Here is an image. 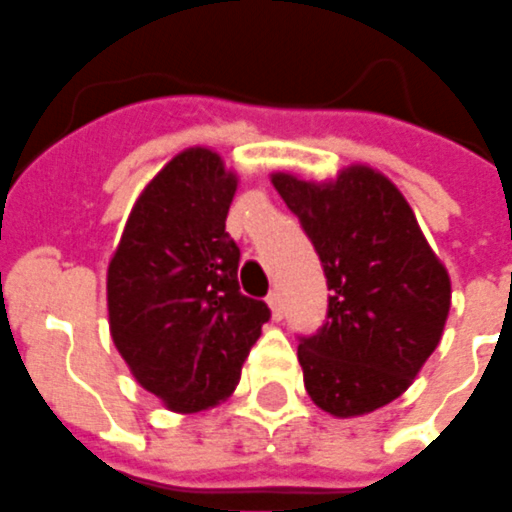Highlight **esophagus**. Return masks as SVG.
<instances>
[{"mask_svg":"<svg viewBox=\"0 0 512 512\" xmlns=\"http://www.w3.org/2000/svg\"><path fill=\"white\" fill-rule=\"evenodd\" d=\"M267 301H269V306H272V317H275V320H282V317H285V304H282L280 290H272Z\"/></svg>","mask_w":512,"mask_h":512,"instance_id":"34e87169","label":"esophagus"}]
</instances>
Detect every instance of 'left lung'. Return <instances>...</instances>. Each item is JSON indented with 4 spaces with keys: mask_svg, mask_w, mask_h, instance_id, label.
Instances as JSON below:
<instances>
[{
    "mask_svg": "<svg viewBox=\"0 0 512 512\" xmlns=\"http://www.w3.org/2000/svg\"><path fill=\"white\" fill-rule=\"evenodd\" d=\"M327 277V317L298 335L312 402L354 418L402 396L439 346L449 314L447 269L425 243L404 195L367 166L333 185L272 177Z\"/></svg>",
    "mask_w": 512,
    "mask_h": 512,
    "instance_id": "obj_1",
    "label": "left lung"
}]
</instances>
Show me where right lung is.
<instances>
[{"instance_id": "1", "label": "right lung", "mask_w": 512, "mask_h": 512, "mask_svg": "<svg viewBox=\"0 0 512 512\" xmlns=\"http://www.w3.org/2000/svg\"><path fill=\"white\" fill-rule=\"evenodd\" d=\"M237 179L192 147L137 200L108 267L110 335L134 378L169 410L200 412L235 391L272 312L237 285L227 232Z\"/></svg>"}]
</instances>
